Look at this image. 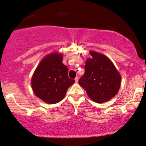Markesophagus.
I'll use <instances>...</instances> for the list:
<instances>
[{"instance_id": "esophagus-1", "label": "esophagus", "mask_w": 146, "mask_h": 146, "mask_svg": "<svg viewBox=\"0 0 146 146\" xmlns=\"http://www.w3.org/2000/svg\"><path fill=\"white\" fill-rule=\"evenodd\" d=\"M75 83H77V82H78V80H79V77H75Z\"/></svg>"}]
</instances>
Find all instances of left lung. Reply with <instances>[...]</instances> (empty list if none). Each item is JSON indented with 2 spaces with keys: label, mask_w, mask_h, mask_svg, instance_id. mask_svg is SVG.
Segmentation results:
<instances>
[{
  "label": "left lung",
  "mask_w": 146,
  "mask_h": 146,
  "mask_svg": "<svg viewBox=\"0 0 146 146\" xmlns=\"http://www.w3.org/2000/svg\"><path fill=\"white\" fill-rule=\"evenodd\" d=\"M85 73L79 83L95 102H108L117 94L121 85V76L111 60L104 55L90 51Z\"/></svg>",
  "instance_id": "obj_1"
}]
</instances>
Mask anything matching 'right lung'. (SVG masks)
Listing matches in <instances>:
<instances>
[{"label": "right lung", "instance_id": "1", "mask_svg": "<svg viewBox=\"0 0 146 146\" xmlns=\"http://www.w3.org/2000/svg\"><path fill=\"white\" fill-rule=\"evenodd\" d=\"M63 55L51 53L38 64L31 79L35 94L47 104L59 102L75 83L68 77V68L62 63Z\"/></svg>", "mask_w": 146, "mask_h": 146}]
</instances>
